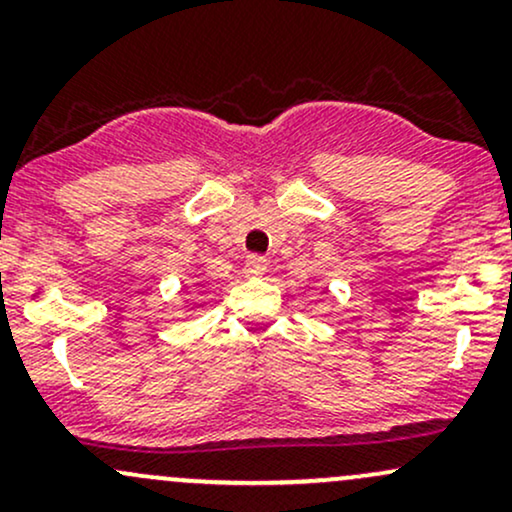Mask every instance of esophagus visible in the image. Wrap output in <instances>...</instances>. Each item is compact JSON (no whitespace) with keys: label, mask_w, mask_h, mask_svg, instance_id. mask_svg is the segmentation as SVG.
Segmentation results:
<instances>
[{"label":"esophagus","mask_w":512,"mask_h":512,"mask_svg":"<svg viewBox=\"0 0 512 512\" xmlns=\"http://www.w3.org/2000/svg\"><path fill=\"white\" fill-rule=\"evenodd\" d=\"M264 269H267V260L260 255H252L245 260V272H248V276H262Z\"/></svg>","instance_id":"obj_1"}]
</instances>
